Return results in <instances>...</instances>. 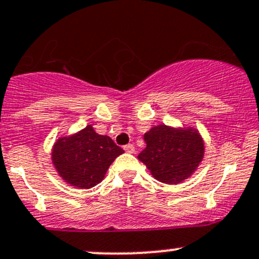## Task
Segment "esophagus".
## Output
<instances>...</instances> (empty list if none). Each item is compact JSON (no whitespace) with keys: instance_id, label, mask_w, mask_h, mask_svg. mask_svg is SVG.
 <instances>
[{"instance_id":"obj_1","label":"esophagus","mask_w":259,"mask_h":259,"mask_svg":"<svg viewBox=\"0 0 259 259\" xmlns=\"http://www.w3.org/2000/svg\"><path fill=\"white\" fill-rule=\"evenodd\" d=\"M124 150L126 153H134L135 148H134V145H133V144H126V145H124Z\"/></svg>"}]
</instances>
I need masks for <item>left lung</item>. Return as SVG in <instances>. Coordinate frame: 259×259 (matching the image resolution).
<instances>
[{
    "label": "left lung",
    "instance_id": "8db88e82",
    "mask_svg": "<svg viewBox=\"0 0 259 259\" xmlns=\"http://www.w3.org/2000/svg\"><path fill=\"white\" fill-rule=\"evenodd\" d=\"M144 140L147 147L138 158L160 182H182L204 157V143L196 130L159 125L145 133Z\"/></svg>",
    "mask_w": 259,
    "mask_h": 259
}]
</instances>
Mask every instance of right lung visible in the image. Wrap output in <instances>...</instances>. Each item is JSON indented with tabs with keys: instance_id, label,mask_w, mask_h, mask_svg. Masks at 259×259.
I'll return each instance as SVG.
<instances>
[{
	"instance_id": "1",
	"label": "right lung",
	"mask_w": 259,
	"mask_h": 259,
	"mask_svg": "<svg viewBox=\"0 0 259 259\" xmlns=\"http://www.w3.org/2000/svg\"><path fill=\"white\" fill-rule=\"evenodd\" d=\"M124 150L91 125L77 134L59 139L53 149V163L69 185L90 188L101 182L110 164Z\"/></svg>"
}]
</instances>
